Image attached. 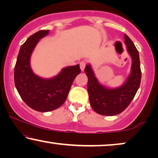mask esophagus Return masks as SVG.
Listing matches in <instances>:
<instances>
[{
  "label": "esophagus",
  "mask_w": 158,
  "mask_h": 158,
  "mask_svg": "<svg viewBox=\"0 0 158 158\" xmlns=\"http://www.w3.org/2000/svg\"><path fill=\"white\" fill-rule=\"evenodd\" d=\"M79 65H80V69L81 71H84V69H85L86 66H87V62L85 61V60H82V61L80 62V64H79Z\"/></svg>",
  "instance_id": "obj_1"
}]
</instances>
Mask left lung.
<instances>
[{
  "mask_svg": "<svg viewBox=\"0 0 158 158\" xmlns=\"http://www.w3.org/2000/svg\"><path fill=\"white\" fill-rule=\"evenodd\" d=\"M127 50L132 58L131 74L124 85L116 89H106L100 85L89 65L85 69L88 77L87 90L90 106L98 114L115 115L123 112L133 100L140 86L142 71L139 52L131 40L124 35Z\"/></svg>",
  "mask_w": 158,
  "mask_h": 158,
  "instance_id": "1",
  "label": "left lung"
}]
</instances>
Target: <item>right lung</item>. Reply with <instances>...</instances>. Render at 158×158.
<instances>
[{
  "label": "right lung",
  "mask_w": 158,
  "mask_h": 158,
  "mask_svg": "<svg viewBox=\"0 0 158 158\" xmlns=\"http://www.w3.org/2000/svg\"><path fill=\"white\" fill-rule=\"evenodd\" d=\"M49 30H40L31 35L23 44L14 68V82L23 101L33 110L48 112L64 103L76 77L80 73L79 65L63 69L50 79H43L32 72L29 64L30 56L40 39Z\"/></svg>",
  "instance_id": "obj_1"
}]
</instances>
